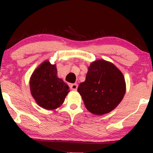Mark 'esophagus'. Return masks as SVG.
Listing matches in <instances>:
<instances>
[{
  "instance_id": "1",
  "label": "esophagus",
  "mask_w": 153,
  "mask_h": 153,
  "mask_svg": "<svg viewBox=\"0 0 153 153\" xmlns=\"http://www.w3.org/2000/svg\"><path fill=\"white\" fill-rule=\"evenodd\" d=\"M69 87H70V89H72V90H76V89H78V84H69Z\"/></svg>"
}]
</instances>
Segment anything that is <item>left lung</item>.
<instances>
[{
  "label": "left lung",
  "instance_id": "1",
  "mask_svg": "<svg viewBox=\"0 0 153 153\" xmlns=\"http://www.w3.org/2000/svg\"><path fill=\"white\" fill-rule=\"evenodd\" d=\"M125 91L123 74L114 64L104 60L91 64L85 81L78 87L86 109L97 115L113 110L122 101Z\"/></svg>",
  "mask_w": 153,
  "mask_h": 153
}]
</instances>
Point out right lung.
<instances>
[{
	"instance_id": "obj_1",
	"label": "right lung",
	"mask_w": 153,
	"mask_h": 153,
	"mask_svg": "<svg viewBox=\"0 0 153 153\" xmlns=\"http://www.w3.org/2000/svg\"><path fill=\"white\" fill-rule=\"evenodd\" d=\"M29 85L32 97L38 105L46 109L59 107L69 92L67 84L57 76L56 66L48 61L34 71Z\"/></svg>"
}]
</instances>
